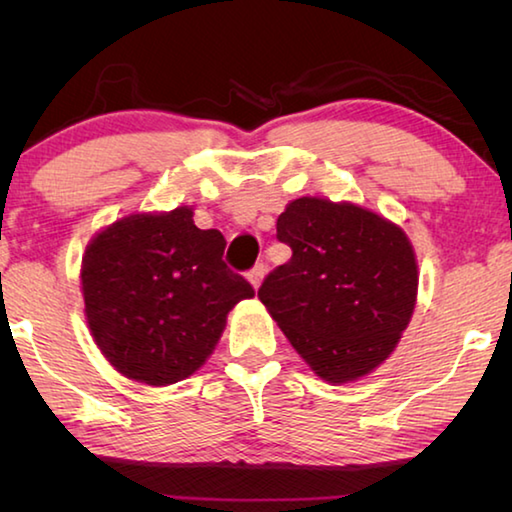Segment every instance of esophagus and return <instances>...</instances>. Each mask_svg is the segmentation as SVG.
Here are the masks:
<instances>
[{
  "label": "esophagus",
  "instance_id": "esophagus-1",
  "mask_svg": "<svg viewBox=\"0 0 512 512\" xmlns=\"http://www.w3.org/2000/svg\"><path fill=\"white\" fill-rule=\"evenodd\" d=\"M264 275H266V268H264V264H257V266L253 268V271L248 273V282L253 284V289H259V287H262Z\"/></svg>",
  "mask_w": 512,
  "mask_h": 512
}]
</instances>
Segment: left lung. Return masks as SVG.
<instances>
[{"label": "left lung", "instance_id": "8db88e82", "mask_svg": "<svg viewBox=\"0 0 512 512\" xmlns=\"http://www.w3.org/2000/svg\"><path fill=\"white\" fill-rule=\"evenodd\" d=\"M293 255L257 291L314 375L341 386L391 357L418 300V259L400 225L350 201L302 196L277 216Z\"/></svg>", "mask_w": 512, "mask_h": 512}]
</instances>
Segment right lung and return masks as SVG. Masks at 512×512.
Wrapping results in <instances>:
<instances>
[{
	"instance_id": "add662e5",
	"label": "right lung",
	"mask_w": 512,
	"mask_h": 512,
	"mask_svg": "<svg viewBox=\"0 0 512 512\" xmlns=\"http://www.w3.org/2000/svg\"><path fill=\"white\" fill-rule=\"evenodd\" d=\"M219 230H201L194 207L133 212L85 246V320L119 375L171 386L210 359L228 314L255 291L223 262Z\"/></svg>"
}]
</instances>
